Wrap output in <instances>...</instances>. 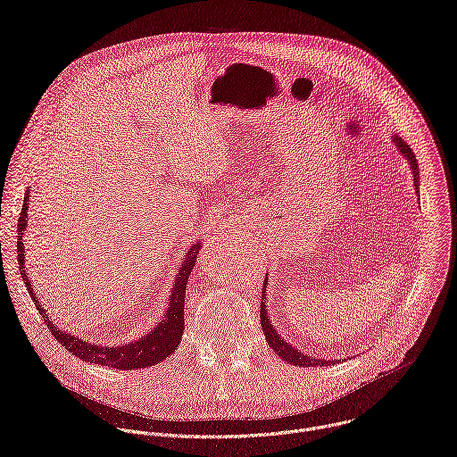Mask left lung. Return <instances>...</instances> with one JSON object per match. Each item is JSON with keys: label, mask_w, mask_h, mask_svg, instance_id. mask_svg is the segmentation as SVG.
<instances>
[{"label": "left lung", "mask_w": 457, "mask_h": 457, "mask_svg": "<svg viewBox=\"0 0 457 457\" xmlns=\"http://www.w3.org/2000/svg\"><path fill=\"white\" fill-rule=\"evenodd\" d=\"M390 137H393V143L398 148V152L411 164L412 179H414V186H416L414 189H416V193H420V168H418V161H416L414 152L411 150V146L402 137H398V136H390ZM266 291H268V275H266L264 287H262V298H260V325H262V331L266 335V340H268L270 347L277 353V356H280L284 361H287L291 365H296V367H318V365L325 367V365L335 363L333 360L314 358V356L305 354L303 351H298L295 345L286 342L282 338V335H278V331L273 328V321L270 320V314H268V305H266V296L268 295H266ZM338 361H344V360H338Z\"/></svg>", "instance_id": "left-lung-1"}]
</instances>
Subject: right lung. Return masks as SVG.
<instances>
[{"instance_id":"right-lung-1","label":"right lung","mask_w":457,"mask_h":457,"mask_svg":"<svg viewBox=\"0 0 457 457\" xmlns=\"http://www.w3.org/2000/svg\"><path fill=\"white\" fill-rule=\"evenodd\" d=\"M29 197H30V195L27 191L25 201H23V208H21V215H20V220H18V262H20V271H21V278L25 282V287H27L32 302L36 303L39 314L43 316L48 331L54 335V338L64 349L71 351L74 356H78L83 361H90V363L110 367V369H120V370L146 369V367L157 365L159 361L171 356V353L179 347V344L182 340L186 284H187V278H189V273H191L195 262H197L199 249L203 247L201 240L191 244L187 253L184 254L182 266L177 271L175 280H173V287L170 291L168 307L162 312V318L159 320L155 328L148 335H145V337H141L139 340H134V342L120 344V345H97V344H92L85 338L76 337L74 333L59 329L57 325L52 321V318H48L46 309L41 305V302L37 300V296L34 293V287H32V284L29 280V275L25 271V245H23V237H25L27 224H29Z\"/></svg>"}]
</instances>
